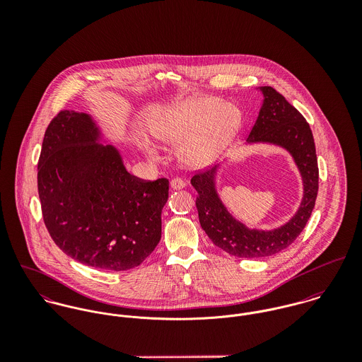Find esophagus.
Returning <instances> with one entry per match:
<instances>
[{
  "mask_svg": "<svg viewBox=\"0 0 362 362\" xmlns=\"http://www.w3.org/2000/svg\"><path fill=\"white\" fill-rule=\"evenodd\" d=\"M170 187H171V189L178 191V189H182V188L185 187V182H184L182 180H180V178H174V180L170 182Z\"/></svg>",
  "mask_w": 362,
  "mask_h": 362,
  "instance_id": "1",
  "label": "esophagus"
}]
</instances>
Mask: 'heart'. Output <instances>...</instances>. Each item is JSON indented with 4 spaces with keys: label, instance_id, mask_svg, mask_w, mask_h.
I'll use <instances>...</instances> for the list:
<instances>
[{
    "label": "heart",
    "instance_id": "heart-1",
    "mask_svg": "<svg viewBox=\"0 0 362 362\" xmlns=\"http://www.w3.org/2000/svg\"><path fill=\"white\" fill-rule=\"evenodd\" d=\"M243 127V114L234 104L210 96L189 98L175 104L151 127L165 149L178 148L181 163L202 170L216 163L230 148ZM148 153L155 157L152 151Z\"/></svg>",
    "mask_w": 362,
    "mask_h": 362
}]
</instances>
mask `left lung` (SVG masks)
<instances>
[{
	"mask_svg": "<svg viewBox=\"0 0 362 362\" xmlns=\"http://www.w3.org/2000/svg\"><path fill=\"white\" fill-rule=\"evenodd\" d=\"M262 105L247 145L269 144L287 151L303 180V199L294 216L283 226L272 230L250 228L237 220L223 204L216 188L218 165L198 173L191 184L198 192L197 209L199 223L211 243L238 258L272 257L290 247L304 230L317 195L319 170L310 124L301 112L272 86H260Z\"/></svg>",
	"mask_w": 362,
	"mask_h": 362,
	"instance_id": "8db88e82",
	"label": "left lung"
}]
</instances>
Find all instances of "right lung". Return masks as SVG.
<instances>
[{
	"instance_id": "right-lung-1",
	"label": "right lung",
	"mask_w": 362,
	"mask_h": 362,
	"mask_svg": "<svg viewBox=\"0 0 362 362\" xmlns=\"http://www.w3.org/2000/svg\"><path fill=\"white\" fill-rule=\"evenodd\" d=\"M86 112L64 110L49 124L37 165L45 224L57 247L86 266L128 270L155 251L168 180L129 174Z\"/></svg>"
}]
</instances>
